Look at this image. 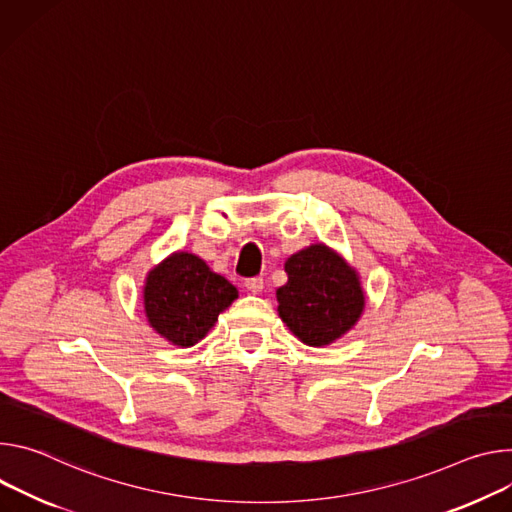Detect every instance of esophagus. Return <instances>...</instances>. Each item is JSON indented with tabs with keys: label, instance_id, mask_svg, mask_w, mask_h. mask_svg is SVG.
I'll return each mask as SVG.
<instances>
[{
	"label": "esophagus",
	"instance_id": "34e87169",
	"mask_svg": "<svg viewBox=\"0 0 512 512\" xmlns=\"http://www.w3.org/2000/svg\"><path fill=\"white\" fill-rule=\"evenodd\" d=\"M244 287L250 291V293H260L262 287H264V280L260 276H252V278H246L244 280Z\"/></svg>",
	"mask_w": 512,
	"mask_h": 512
}]
</instances>
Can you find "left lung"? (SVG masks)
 <instances>
[{
	"mask_svg": "<svg viewBox=\"0 0 512 512\" xmlns=\"http://www.w3.org/2000/svg\"><path fill=\"white\" fill-rule=\"evenodd\" d=\"M289 280L276 291L278 315L307 346H327L350 331L362 315L358 274L323 244L285 262Z\"/></svg>",
	"mask_w": 512,
	"mask_h": 512,
	"instance_id": "1",
	"label": "left lung"
}]
</instances>
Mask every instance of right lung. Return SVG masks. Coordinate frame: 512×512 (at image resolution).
I'll return each instance as SVG.
<instances>
[{"instance_id":"obj_1","label":"right lung","mask_w":512,"mask_h":512,"mask_svg":"<svg viewBox=\"0 0 512 512\" xmlns=\"http://www.w3.org/2000/svg\"><path fill=\"white\" fill-rule=\"evenodd\" d=\"M238 289L195 254L177 252L150 270L144 309L150 325L175 346H195L232 305Z\"/></svg>"}]
</instances>
